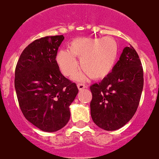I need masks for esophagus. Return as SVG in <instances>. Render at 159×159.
Segmentation results:
<instances>
[{
	"label": "esophagus",
	"mask_w": 159,
	"mask_h": 159,
	"mask_svg": "<svg viewBox=\"0 0 159 159\" xmlns=\"http://www.w3.org/2000/svg\"><path fill=\"white\" fill-rule=\"evenodd\" d=\"M78 89L80 90H83L84 89H86V88H88L87 86L85 85V84H78Z\"/></svg>",
	"instance_id": "esophagus-1"
}]
</instances>
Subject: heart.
Wrapping results in <instances>:
<instances>
[{
  "mask_svg": "<svg viewBox=\"0 0 159 159\" xmlns=\"http://www.w3.org/2000/svg\"><path fill=\"white\" fill-rule=\"evenodd\" d=\"M118 53L117 42L111 37L77 38L69 44V50L58 52L57 62L63 75L71 76L78 67L75 57L80 58V66L84 73L78 74L75 78L77 80H83L88 74L90 78L98 80L111 73Z\"/></svg>",
  "mask_w": 159,
  "mask_h": 159,
  "instance_id": "obj_1",
  "label": "heart"
}]
</instances>
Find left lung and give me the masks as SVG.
I'll list each match as a JSON object with an SVG mask.
<instances>
[{"mask_svg":"<svg viewBox=\"0 0 159 159\" xmlns=\"http://www.w3.org/2000/svg\"><path fill=\"white\" fill-rule=\"evenodd\" d=\"M144 73L141 61L131 45L123 49L111 72L90 86L91 116L105 130L120 129L133 117L141 97Z\"/></svg>","mask_w":159,"mask_h":159,"instance_id":"left-lung-1","label":"left lung"}]
</instances>
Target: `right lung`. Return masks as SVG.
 I'll return each instance as SVG.
<instances>
[{"label": "right lung", "instance_id": "right-lung-1", "mask_svg": "<svg viewBox=\"0 0 159 159\" xmlns=\"http://www.w3.org/2000/svg\"><path fill=\"white\" fill-rule=\"evenodd\" d=\"M63 35L37 39L23 51L15 73V88L25 117L40 130L57 131L70 117V105L79 89L57 62Z\"/></svg>", "mask_w": 159, "mask_h": 159}]
</instances>
